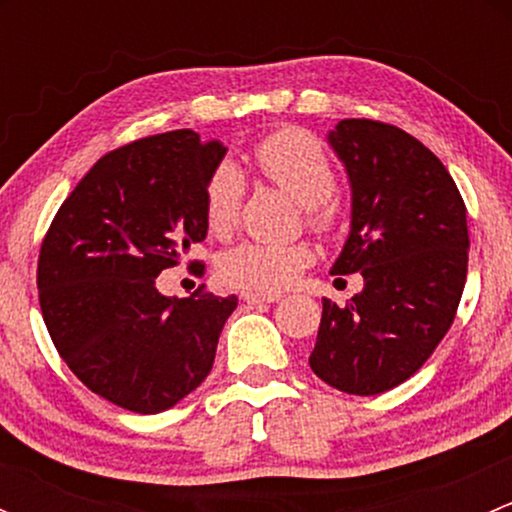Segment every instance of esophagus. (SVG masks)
<instances>
[{"label": "esophagus", "instance_id": "1", "mask_svg": "<svg viewBox=\"0 0 512 512\" xmlns=\"http://www.w3.org/2000/svg\"><path fill=\"white\" fill-rule=\"evenodd\" d=\"M282 294H255V292H245L242 294V302H247V304H272V302H277V299H280Z\"/></svg>", "mask_w": 512, "mask_h": 512}]
</instances>
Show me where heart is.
I'll list each match as a JSON object with an SVG mask.
<instances>
[{
  "label": "heart",
  "mask_w": 512,
  "mask_h": 512,
  "mask_svg": "<svg viewBox=\"0 0 512 512\" xmlns=\"http://www.w3.org/2000/svg\"><path fill=\"white\" fill-rule=\"evenodd\" d=\"M250 163L270 183L304 205L309 227L329 232L337 225L339 210L334 203L337 170L317 136L304 128H282L255 143ZM245 198V178L232 163H220L210 173L203 193V215L210 235L227 237L237 227ZM312 255L304 245H272L247 240L223 252L218 275L227 287L255 294H275L292 285Z\"/></svg>",
  "instance_id": "1"
}]
</instances>
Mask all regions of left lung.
Here are the masks:
<instances>
[{
	"mask_svg": "<svg viewBox=\"0 0 512 512\" xmlns=\"http://www.w3.org/2000/svg\"><path fill=\"white\" fill-rule=\"evenodd\" d=\"M329 146L352 185V230L332 275L361 272L347 307L322 299L309 366L344 394L404 384L456 319L468 272L466 203L421 141L369 118H344Z\"/></svg>",
	"mask_w": 512,
	"mask_h": 512,
	"instance_id": "obj_1",
	"label": "left lung"
}]
</instances>
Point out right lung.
Segmentation results:
<instances>
[{
	"mask_svg": "<svg viewBox=\"0 0 512 512\" xmlns=\"http://www.w3.org/2000/svg\"><path fill=\"white\" fill-rule=\"evenodd\" d=\"M190 128L106 153L61 203L39 252L56 352L98 396L160 414L210 374L237 297H165L156 277L208 235L203 193L225 158Z\"/></svg>",
	"mask_w": 512,
	"mask_h": 512,
	"instance_id": "right-lung-1",
	"label": "right lung"
}]
</instances>
